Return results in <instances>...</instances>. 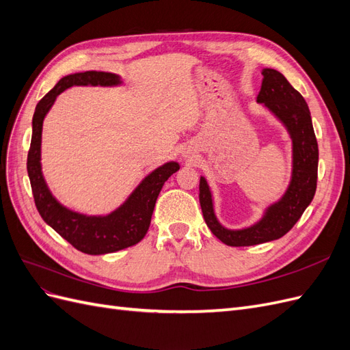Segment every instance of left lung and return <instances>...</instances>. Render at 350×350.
<instances>
[{"instance_id": "1", "label": "left lung", "mask_w": 350, "mask_h": 350, "mask_svg": "<svg viewBox=\"0 0 350 350\" xmlns=\"http://www.w3.org/2000/svg\"><path fill=\"white\" fill-rule=\"evenodd\" d=\"M262 83L257 102L264 103L286 125L293 143V171L288 191L279 203L266 211L257 225L242 230L221 226L213 211V201L204 178H200V206L213 235L229 247H250L279 239L295 226L310 206L317 189L319 144L312 129L311 113L302 94L292 88L283 74L273 68L262 70Z\"/></svg>"}]
</instances>
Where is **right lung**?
Returning <instances> with one entry per match:
<instances>
[{"label":"right lung","instance_id":"obj_1","mask_svg":"<svg viewBox=\"0 0 350 350\" xmlns=\"http://www.w3.org/2000/svg\"><path fill=\"white\" fill-rule=\"evenodd\" d=\"M120 83L116 74L105 71L70 74L61 79L55 88L39 100L31 121L33 131L27 153V174L36 208L42 219L74 248L90 256L115 252L139 243L149 230L156 200L165 181L179 169L176 162H169L157 167L135 188V191L118 210L103 217L79 215L62 207L52 197L40 171V137L46 112L58 94L71 86H113Z\"/></svg>","mask_w":350,"mask_h":350}]
</instances>
